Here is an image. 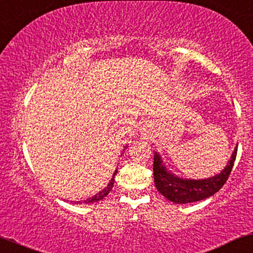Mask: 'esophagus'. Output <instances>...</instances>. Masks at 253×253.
<instances>
[{"instance_id": "34e87169", "label": "esophagus", "mask_w": 253, "mask_h": 253, "mask_svg": "<svg viewBox=\"0 0 253 253\" xmlns=\"http://www.w3.org/2000/svg\"><path fill=\"white\" fill-rule=\"evenodd\" d=\"M141 129H142V132H145V133L147 132V133H148V126H143Z\"/></svg>"}]
</instances>
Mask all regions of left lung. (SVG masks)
Masks as SVG:
<instances>
[{
  "label": "left lung",
  "instance_id": "left-lung-1",
  "mask_svg": "<svg viewBox=\"0 0 253 253\" xmlns=\"http://www.w3.org/2000/svg\"><path fill=\"white\" fill-rule=\"evenodd\" d=\"M236 155H237V146L232 152L228 165L219 174L212 177L204 178V180H189V178L178 177L167 170L161 156L159 155V153H155L153 171H154L156 189L167 200L177 204L197 202V201L212 196L228 180L233 164H235Z\"/></svg>",
  "mask_w": 253,
  "mask_h": 253
}]
</instances>
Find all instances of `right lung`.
<instances>
[{
    "instance_id": "1",
    "label": "right lung",
    "mask_w": 253,
    "mask_h": 253,
    "mask_svg": "<svg viewBox=\"0 0 253 253\" xmlns=\"http://www.w3.org/2000/svg\"><path fill=\"white\" fill-rule=\"evenodd\" d=\"M125 148H126V147H125ZM116 174H117V170L114 171V174H113V176H112V178H111L110 183H108L107 187H105L103 190L99 191V193L95 194L94 196H92V197H89V198H86V200L83 201V202H81V201H78V202H75V203H77V204H81V203L91 204V203L98 202V201L103 200V198H104L105 196H107L108 193H110V191L112 190V188H113V184H114V176H116Z\"/></svg>"
}]
</instances>
